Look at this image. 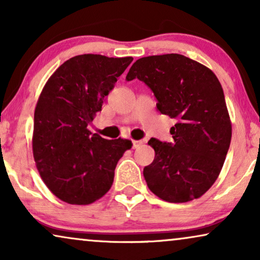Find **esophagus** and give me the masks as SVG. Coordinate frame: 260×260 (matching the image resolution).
Masks as SVG:
<instances>
[{"mask_svg": "<svg viewBox=\"0 0 260 260\" xmlns=\"http://www.w3.org/2000/svg\"><path fill=\"white\" fill-rule=\"evenodd\" d=\"M142 144H143V142H142V141H133V148L134 149L140 148Z\"/></svg>", "mask_w": 260, "mask_h": 260, "instance_id": "1", "label": "esophagus"}]
</instances>
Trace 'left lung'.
<instances>
[{
    "instance_id": "left-lung-1",
    "label": "left lung",
    "mask_w": 260,
    "mask_h": 260,
    "mask_svg": "<svg viewBox=\"0 0 260 260\" xmlns=\"http://www.w3.org/2000/svg\"><path fill=\"white\" fill-rule=\"evenodd\" d=\"M143 81L162 115L175 118L173 142L150 138L155 158L143 175L152 193L168 202L200 198L218 179L232 137L225 95L211 70L181 54L138 59L126 80Z\"/></svg>"
}]
</instances>
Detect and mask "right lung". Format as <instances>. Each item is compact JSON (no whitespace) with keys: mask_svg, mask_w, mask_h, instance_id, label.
<instances>
[{"mask_svg":"<svg viewBox=\"0 0 260 260\" xmlns=\"http://www.w3.org/2000/svg\"><path fill=\"white\" fill-rule=\"evenodd\" d=\"M133 60L73 56L52 74L41 92L34 112V158L48 189L67 204L88 205L108 193L117 162L133 145L87 129Z\"/></svg>","mask_w":260,"mask_h":260,"instance_id":"obj_1","label":"right lung"}]
</instances>
